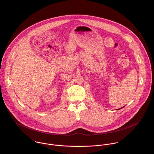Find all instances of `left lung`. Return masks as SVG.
Instances as JSON below:
<instances>
[{
  "label": "left lung",
  "mask_w": 154,
  "mask_h": 154,
  "mask_svg": "<svg viewBox=\"0 0 154 154\" xmlns=\"http://www.w3.org/2000/svg\"><path fill=\"white\" fill-rule=\"evenodd\" d=\"M123 107H124V106H123ZM123 107H122V108H123ZM121 108H119V109H121Z\"/></svg>",
  "instance_id": "8db88e82"
}]
</instances>
